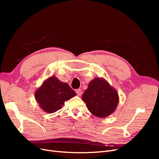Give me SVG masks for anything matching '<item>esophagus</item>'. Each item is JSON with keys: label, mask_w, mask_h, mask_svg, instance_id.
Listing matches in <instances>:
<instances>
[{"label": "esophagus", "mask_w": 159, "mask_h": 159, "mask_svg": "<svg viewBox=\"0 0 159 159\" xmlns=\"http://www.w3.org/2000/svg\"><path fill=\"white\" fill-rule=\"evenodd\" d=\"M75 92H76V93H77V95H78V96H80L81 95V89H76L75 90Z\"/></svg>", "instance_id": "obj_1"}]
</instances>
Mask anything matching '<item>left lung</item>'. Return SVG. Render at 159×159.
Segmentation results:
<instances>
[{"instance_id": "left-lung-1", "label": "left lung", "mask_w": 159, "mask_h": 159, "mask_svg": "<svg viewBox=\"0 0 159 159\" xmlns=\"http://www.w3.org/2000/svg\"><path fill=\"white\" fill-rule=\"evenodd\" d=\"M81 99L91 113L101 118L115 112L119 102L117 90L103 78H95L90 81Z\"/></svg>"}]
</instances>
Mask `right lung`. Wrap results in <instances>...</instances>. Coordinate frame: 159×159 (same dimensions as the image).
<instances>
[{
	"instance_id": "right-lung-1",
	"label": "right lung",
	"mask_w": 159,
	"mask_h": 159,
	"mask_svg": "<svg viewBox=\"0 0 159 159\" xmlns=\"http://www.w3.org/2000/svg\"><path fill=\"white\" fill-rule=\"evenodd\" d=\"M76 95L70 85L62 82L56 76L46 79L34 93L36 102L44 112L52 113L64 106L67 100Z\"/></svg>"
}]
</instances>
